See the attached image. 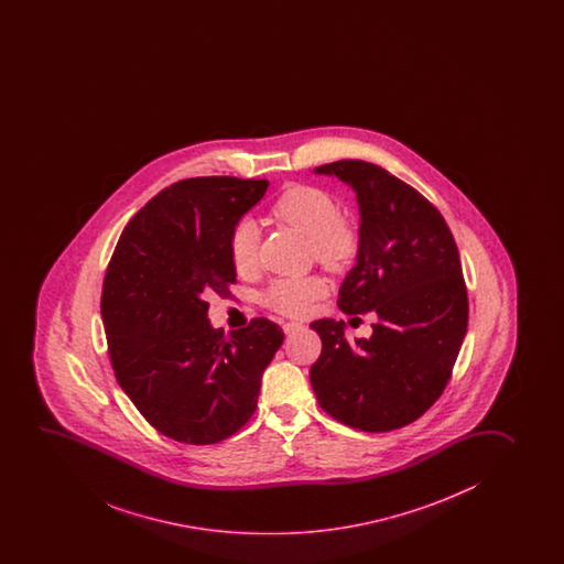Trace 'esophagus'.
Returning a JSON list of instances; mask_svg holds the SVG:
<instances>
[{"mask_svg": "<svg viewBox=\"0 0 564 564\" xmlns=\"http://www.w3.org/2000/svg\"><path fill=\"white\" fill-rule=\"evenodd\" d=\"M303 327V324L301 322H285L283 324V329H285V334H293V332H296V329H301Z\"/></svg>", "mask_w": 564, "mask_h": 564, "instance_id": "obj_1", "label": "esophagus"}]
</instances>
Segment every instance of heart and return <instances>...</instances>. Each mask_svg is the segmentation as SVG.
I'll list each match as a JSON object with an SVG mask.
<instances>
[{"mask_svg": "<svg viewBox=\"0 0 564 564\" xmlns=\"http://www.w3.org/2000/svg\"><path fill=\"white\" fill-rule=\"evenodd\" d=\"M281 223L308 237L311 256L332 271L351 268L360 250V230L339 212L329 192L293 184L271 207ZM261 235L252 219H240L230 230V260L240 275H252L261 265ZM327 291L326 279L318 273L279 278L263 293V304L285 316H304Z\"/></svg>", "mask_w": 564, "mask_h": 564, "instance_id": "b5f03b06", "label": "heart"}]
</instances>
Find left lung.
Masks as SVG:
<instances>
[{"mask_svg": "<svg viewBox=\"0 0 564 564\" xmlns=\"http://www.w3.org/2000/svg\"><path fill=\"white\" fill-rule=\"evenodd\" d=\"M316 172L357 192L360 250L337 304L352 319H376L370 339L355 344L344 322H312L322 339L312 388L339 423L388 433L441 398L466 337L469 304L456 240L441 212L382 166L345 159Z\"/></svg>", "mask_w": 564, "mask_h": 564, "instance_id": "left-lung-1", "label": "left lung"}]
</instances>
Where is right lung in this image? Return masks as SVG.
<instances>
[{
    "label": "right lung",
    "mask_w": 564,
    "mask_h": 564,
    "mask_svg": "<svg viewBox=\"0 0 564 564\" xmlns=\"http://www.w3.org/2000/svg\"><path fill=\"white\" fill-rule=\"evenodd\" d=\"M268 180H180L141 207L108 263L100 314L116 380L149 425L172 441L215 444L250 421L261 375L283 344L268 318L225 335L212 294L237 283L230 230Z\"/></svg>",
    "instance_id": "right-lung-1"
}]
</instances>
